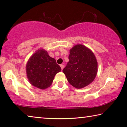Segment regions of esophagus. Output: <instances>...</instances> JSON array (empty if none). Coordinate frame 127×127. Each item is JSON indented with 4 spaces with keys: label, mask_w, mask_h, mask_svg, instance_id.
<instances>
[{
    "label": "esophagus",
    "mask_w": 127,
    "mask_h": 127,
    "mask_svg": "<svg viewBox=\"0 0 127 127\" xmlns=\"http://www.w3.org/2000/svg\"><path fill=\"white\" fill-rule=\"evenodd\" d=\"M60 66H61L62 70H63V68H64V65H63V64H61V65H60Z\"/></svg>",
    "instance_id": "esophagus-1"
}]
</instances>
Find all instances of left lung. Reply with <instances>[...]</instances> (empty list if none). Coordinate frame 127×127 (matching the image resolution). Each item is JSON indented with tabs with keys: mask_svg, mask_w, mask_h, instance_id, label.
I'll list each match as a JSON object with an SVG mask.
<instances>
[{
	"mask_svg": "<svg viewBox=\"0 0 127 127\" xmlns=\"http://www.w3.org/2000/svg\"><path fill=\"white\" fill-rule=\"evenodd\" d=\"M69 60L63 72L72 86L82 89L94 81L97 75L98 63L91 49L77 44L70 49Z\"/></svg>",
	"mask_w": 127,
	"mask_h": 127,
	"instance_id": "1",
	"label": "left lung"
}]
</instances>
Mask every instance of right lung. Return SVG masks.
<instances>
[{
    "label": "right lung",
    "mask_w": 127,
    "mask_h": 127,
    "mask_svg": "<svg viewBox=\"0 0 127 127\" xmlns=\"http://www.w3.org/2000/svg\"><path fill=\"white\" fill-rule=\"evenodd\" d=\"M28 80L31 84L41 90L50 87L54 77L61 71L56 60L50 57L48 51L39 49L31 56L26 66Z\"/></svg>",
    "instance_id": "add662e5"
}]
</instances>
